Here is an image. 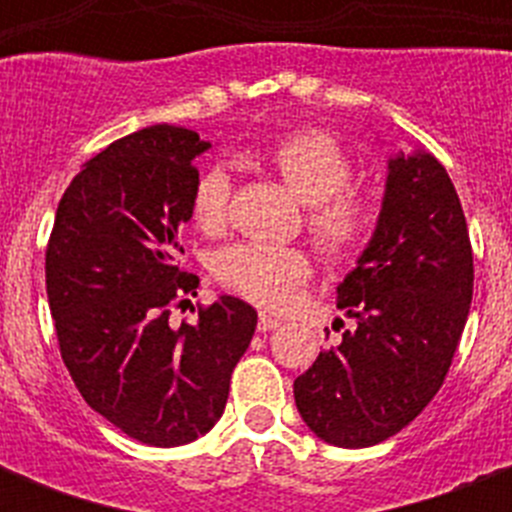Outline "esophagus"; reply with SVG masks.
<instances>
[{
    "label": "esophagus",
    "instance_id": "1",
    "mask_svg": "<svg viewBox=\"0 0 512 512\" xmlns=\"http://www.w3.org/2000/svg\"><path fill=\"white\" fill-rule=\"evenodd\" d=\"M281 321L273 319V316H268V313H260V319H257V329L260 332H273V329H279Z\"/></svg>",
    "mask_w": 512,
    "mask_h": 512
}]
</instances>
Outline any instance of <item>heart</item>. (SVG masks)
<instances>
[{"instance_id": "b5f03b06", "label": "heart", "mask_w": 512, "mask_h": 512, "mask_svg": "<svg viewBox=\"0 0 512 512\" xmlns=\"http://www.w3.org/2000/svg\"><path fill=\"white\" fill-rule=\"evenodd\" d=\"M263 162L305 201V228L316 247L329 257H348L369 241L374 225L372 204L353 188V164L327 132L305 130L276 140ZM191 223L207 236L228 225L231 175L223 167H207L193 180ZM217 281L260 308L279 311L295 297V289L311 279V257L300 247H273L260 241H239L220 249L212 263Z\"/></svg>"}]
</instances>
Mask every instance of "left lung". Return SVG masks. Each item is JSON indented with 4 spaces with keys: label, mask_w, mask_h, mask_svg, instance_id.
<instances>
[{
    "label": "left lung",
    "mask_w": 512,
    "mask_h": 512,
    "mask_svg": "<svg viewBox=\"0 0 512 512\" xmlns=\"http://www.w3.org/2000/svg\"><path fill=\"white\" fill-rule=\"evenodd\" d=\"M470 300L473 249L444 164L393 156L372 241L337 287L356 329L295 380L305 425L345 449L396 436L444 385Z\"/></svg>",
    "instance_id": "8db88e82"
}]
</instances>
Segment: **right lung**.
Returning a JSON list of instances; mask_svg holds the SVG:
<instances>
[{"label": "right lung", "instance_id": "1", "mask_svg": "<svg viewBox=\"0 0 512 512\" xmlns=\"http://www.w3.org/2000/svg\"><path fill=\"white\" fill-rule=\"evenodd\" d=\"M207 148L172 124L114 140L63 193L44 257L71 380L95 412L148 446L212 430L257 327L255 308L231 295L199 308L196 324L170 321L199 287L177 265V233L191 220L193 159Z\"/></svg>", "mask_w": 512, "mask_h": 512}]
</instances>
